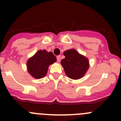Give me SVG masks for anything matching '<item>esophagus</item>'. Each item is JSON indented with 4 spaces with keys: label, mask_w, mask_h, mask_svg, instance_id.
<instances>
[{
    "label": "esophagus",
    "mask_w": 121,
    "mask_h": 121,
    "mask_svg": "<svg viewBox=\"0 0 121 121\" xmlns=\"http://www.w3.org/2000/svg\"><path fill=\"white\" fill-rule=\"evenodd\" d=\"M56 58H57V62H60V56H57Z\"/></svg>",
    "instance_id": "34e87169"
}]
</instances>
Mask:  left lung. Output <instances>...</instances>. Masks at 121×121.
Segmentation results:
<instances>
[{
  "mask_svg": "<svg viewBox=\"0 0 121 121\" xmlns=\"http://www.w3.org/2000/svg\"><path fill=\"white\" fill-rule=\"evenodd\" d=\"M64 55L65 57L60 63L67 76L72 79H79L84 76L89 68L88 59L74 49L67 50Z\"/></svg>",
  "mask_w": 121,
  "mask_h": 121,
  "instance_id": "obj_1",
  "label": "left lung"
}]
</instances>
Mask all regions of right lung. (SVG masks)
Returning a JSON list of instances; mask_svg holds the SVG:
<instances>
[{
    "mask_svg": "<svg viewBox=\"0 0 121 121\" xmlns=\"http://www.w3.org/2000/svg\"><path fill=\"white\" fill-rule=\"evenodd\" d=\"M56 61V57L52 52L39 50L28 60V71L34 78L40 79L47 74L49 66Z\"/></svg>",
    "mask_w": 121,
    "mask_h": 121,
    "instance_id": "add662e5",
    "label": "right lung"
}]
</instances>
